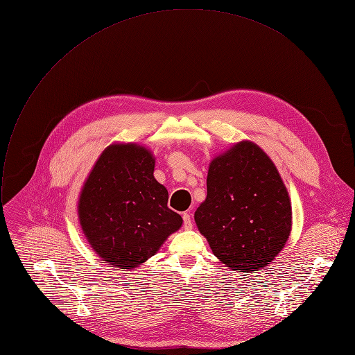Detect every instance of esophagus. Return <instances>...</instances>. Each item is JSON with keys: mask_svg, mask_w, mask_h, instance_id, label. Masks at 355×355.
Returning a JSON list of instances; mask_svg holds the SVG:
<instances>
[{"mask_svg": "<svg viewBox=\"0 0 355 355\" xmlns=\"http://www.w3.org/2000/svg\"><path fill=\"white\" fill-rule=\"evenodd\" d=\"M182 219H184V229H185V230H191V229H192V219H191V215H189V214H184V215H182Z\"/></svg>", "mask_w": 355, "mask_h": 355, "instance_id": "obj_1", "label": "esophagus"}]
</instances>
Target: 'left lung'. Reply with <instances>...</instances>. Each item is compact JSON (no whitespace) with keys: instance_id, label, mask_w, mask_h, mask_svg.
Here are the masks:
<instances>
[{"instance_id":"obj_1","label":"left lung","mask_w":355,"mask_h":355,"mask_svg":"<svg viewBox=\"0 0 355 355\" xmlns=\"http://www.w3.org/2000/svg\"><path fill=\"white\" fill-rule=\"evenodd\" d=\"M195 223L214 254L239 272L260 271L285 247L292 229L288 189L266 151L241 140L216 156Z\"/></svg>"}]
</instances>
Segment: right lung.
<instances>
[{
    "instance_id": "right-lung-1",
    "label": "right lung",
    "mask_w": 355,
    "mask_h": 355,
    "mask_svg": "<svg viewBox=\"0 0 355 355\" xmlns=\"http://www.w3.org/2000/svg\"><path fill=\"white\" fill-rule=\"evenodd\" d=\"M155 156L137 143L110 144L78 196L81 230L95 254L122 271L155 256L182 218L167 207L168 191L155 178Z\"/></svg>"
}]
</instances>
